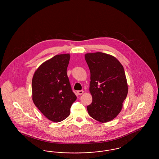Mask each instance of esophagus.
<instances>
[{"mask_svg":"<svg viewBox=\"0 0 159 159\" xmlns=\"http://www.w3.org/2000/svg\"><path fill=\"white\" fill-rule=\"evenodd\" d=\"M83 91H78L77 92V94L79 95H81L82 94H83Z\"/></svg>","mask_w":159,"mask_h":159,"instance_id":"obj_1","label":"esophagus"}]
</instances>
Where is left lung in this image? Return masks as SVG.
Returning a JSON list of instances; mask_svg holds the SVG:
<instances>
[{"label": "left lung", "mask_w": 159, "mask_h": 159, "mask_svg": "<svg viewBox=\"0 0 159 159\" xmlns=\"http://www.w3.org/2000/svg\"><path fill=\"white\" fill-rule=\"evenodd\" d=\"M84 58L91 72L92 102L87 106L88 113L99 122L111 121L120 112L128 95L123 67L117 58L107 53H86Z\"/></svg>", "instance_id": "left-lung-1"}]
</instances>
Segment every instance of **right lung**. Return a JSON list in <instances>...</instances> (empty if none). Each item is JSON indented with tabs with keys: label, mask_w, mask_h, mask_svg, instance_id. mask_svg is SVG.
Here are the masks:
<instances>
[{
	"label": "right lung",
	"mask_w": 159,
	"mask_h": 159,
	"mask_svg": "<svg viewBox=\"0 0 159 159\" xmlns=\"http://www.w3.org/2000/svg\"><path fill=\"white\" fill-rule=\"evenodd\" d=\"M70 58L68 53L54 56L39 67L32 79L34 104L46 118L54 122L68 117L77 98L67 74Z\"/></svg>",
	"instance_id": "add662e5"
}]
</instances>
